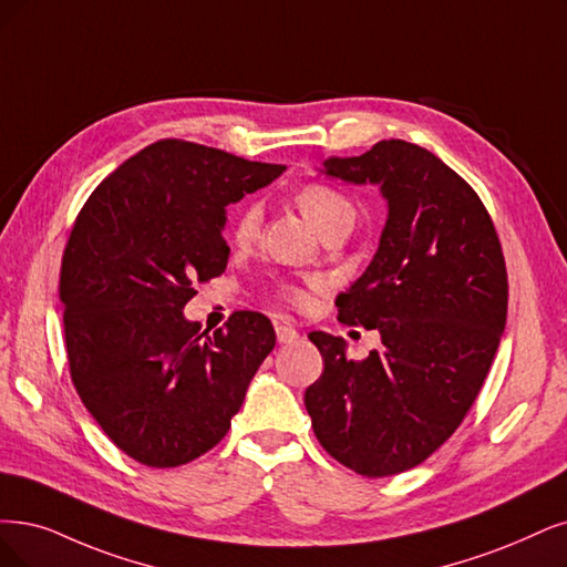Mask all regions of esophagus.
<instances>
[{
	"instance_id": "1",
	"label": "esophagus",
	"mask_w": 567,
	"mask_h": 567,
	"mask_svg": "<svg viewBox=\"0 0 567 567\" xmlns=\"http://www.w3.org/2000/svg\"><path fill=\"white\" fill-rule=\"evenodd\" d=\"M276 337L280 343H295L299 339V331L291 327L289 322H282L276 327Z\"/></svg>"
}]
</instances>
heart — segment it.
<instances>
[{
	"mask_svg": "<svg viewBox=\"0 0 567 567\" xmlns=\"http://www.w3.org/2000/svg\"><path fill=\"white\" fill-rule=\"evenodd\" d=\"M297 203L301 207V213L308 217L312 226L320 230V234L333 224H341V221L352 224L354 219L352 203L341 192H337V188L327 184L301 186V192L297 194ZM259 228H261V207L257 203H251L240 209V215L234 224V240L240 247H245L259 236ZM310 287H320V280H312ZM280 299L295 308H306L310 303V291L303 287L285 285L280 289Z\"/></svg>",
	"mask_w": 567,
	"mask_h": 567,
	"instance_id": "heart-1",
	"label": "heart"
}]
</instances>
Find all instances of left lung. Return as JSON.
Segmentation results:
<instances>
[{"label": "left lung", "mask_w": 567, "mask_h": 567, "mask_svg": "<svg viewBox=\"0 0 567 567\" xmlns=\"http://www.w3.org/2000/svg\"><path fill=\"white\" fill-rule=\"evenodd\" d=\"M324 175L379 184L381 243L339 295V320L381 331L358 362L346 341L310 331L324 360L306 390L322 449L369 478L421 465L463 423L507 322V266L474 188L423 146L383 140L362 156L324 161Z\"/></svg>", "instance_id": "1"}]
</instances>
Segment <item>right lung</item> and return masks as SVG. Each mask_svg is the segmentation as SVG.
Returning <instances> with one entry per match:
<instances>
[{
	"label": "right lung",
	"mask_w": 567,
	"mask_h": 567,
	"mask_svg": "<svg viewBox=\"0 0 567 567\" xmlns=\"http://www.w3.org/2000/svg\"><path fill=\"white\" fill-rule=\"evenodd\" d=\"M285 165L158 140L102 179L74 221L60 268L72 383L112 442L146 467L217 446L276 348L261 312L207 337L184 318L194 282L224 272L226 205Z\"/></svg>",
	"instance_id": "right-lung-1"
}]
</instances>
